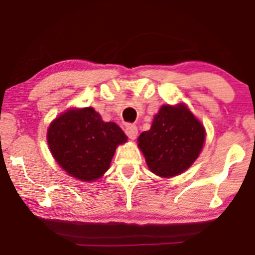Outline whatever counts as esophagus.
Listing matches in <instances>:
<instances>
[{"label": "esophagus", "instance_id": "esophagus-1", "mask_svg": "<svg viewBox=\"0 0 255 255\" xmlns=\"http://www.w3.org/2000/svg\"><path fill=\"white\" fill-rule=\"evenodd\" d=\"M126 134H127L128 137L131 140L136 139L137 136V128L135 125H127L126 126Z\"/></svg>", "mask_w": 255, "mask_h": 255}]
</instances>
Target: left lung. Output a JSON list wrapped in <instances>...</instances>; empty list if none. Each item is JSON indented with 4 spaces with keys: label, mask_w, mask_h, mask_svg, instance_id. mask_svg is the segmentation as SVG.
<instances>
[{
    "label": "left lung",
    "mask_w": 255,
    "mask_h": 255,
    "mask_svg": "<svg viewBox=\"0 0 255 255\" xmlns=\"http://www.w3.org/2000/svg\"><path fill=\"white\" fill-rule=\"evenodd\" d=\"M204 125L184 103L165 104L154 115L151 128L137 137V147L154 175L174 177L197 160L204 147Z\"/></svg>",
    "instance_id": "8db88e82"
}]
</instances>
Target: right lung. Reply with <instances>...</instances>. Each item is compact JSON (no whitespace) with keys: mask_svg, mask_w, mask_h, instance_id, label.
I'll return each mask as SVG.
<instances>
[{"mask_svg":"<svg viewBox=\"0 0 255 255\" xmlns=\"http://www.w3.org/2000/svg\"><path fill=\"white\" fill-rule=\"evenodd\" d=\"M127 135L115 122H104L93 109L69 108L52 120L46 133L49 150L69 176L83 182L101 178Z\"/></svg>","mask_w":255,"mask_h":255,"instance_id":"add662e5","label":"right lung"}]
</instances>
